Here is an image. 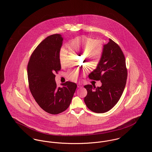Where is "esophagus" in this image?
Listing matches in <instances>:
<instances>
[{
  "instance_id": "34e87169",
  "label": "esophagus",
  "mask_w": 152,
  "mask_h": 152,
  "mask_svg": "<svg viewBox=\"0 0 152 152\" xmlns=\"http://www.w3.org/2000/svg\"><path fill=\"white\" fill-rule=\"evenodd\" d=\"M77 87H78V88H82L83 86V85L81 84H77Z\"/></svg>"
}]
</instances>
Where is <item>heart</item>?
<instances>
[{
  "mask_svg": "<svg viewBox=\"0 0 152 152\" xmlns=\"http://www.w3.org/2000/svg\"><path fill=\"white\" fill-rule=\"evenodd\" d=\"M68 47L71 50L77 52L83 53L88 62L94 65L99 60L102 52V47L101 44L95 40L87 36L77 37L68 44ZM66 52L64 48H62L60 53V61L61 65H65V57ZM84 71H81L78 69H72L70 70L68 75L72 81H75L81 74H84Z\"/></svg>",
  "mask_w": 152,
  "mask_h": 152,
  "instance_id": "1",
  "label": "heart"
}]
</instances>
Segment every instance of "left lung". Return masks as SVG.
Returning a JSON list of instances; mask_svg holds the SVG:
<instances>
[{
  "instance_id": "8db88e82",
  "label": "left lung",
  "mask_w": 152,
  "mask_h": 152,
  "mask_svg": "<svg viewBox=\"0 0 152 152\" xmlns=\"http://www.w3.org/2000/svg\"><path fill=\"white\" fill-rule=\"evenodd\" d=\"M128 77L125 56L120 47L109 39L104 45L101 58L96 68L91 72V80L100 81L101 87L86 85L84 102L94 112L105 113L119 101L124 91Z\"/></svg>"
}]
</instances>
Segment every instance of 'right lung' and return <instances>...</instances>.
Listing matches in <instances>:
<instances>
[{
	"mask_svg": "<svg viewBox=\"0 0 152 152\" xmlns=\"http://www.w3.org/2000/svg\"><path fill=\"white\" fill-rule=\"evenodd\" d=\"M63 38L61 34L48 36L38 45L27 65L30 92L38 105L46 112L56 115L69 106L77 88L74 83L66 81L57 86L55 73L61 69L60 51Z\"/></svg>",
	"mask_w": 152,
	"mask_h": 152,
	"instance_id": "add662e5",
	"label": "right lung"
}]
</instances>
